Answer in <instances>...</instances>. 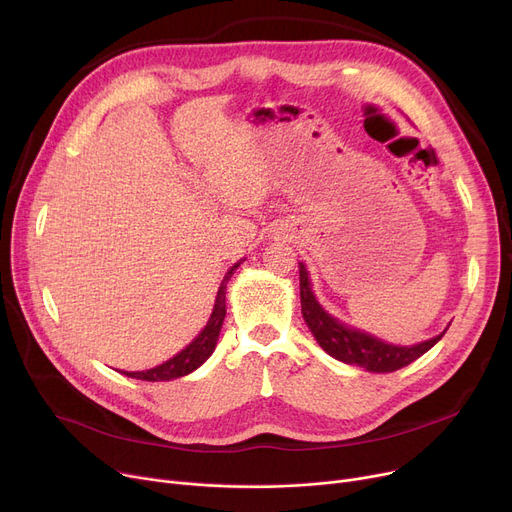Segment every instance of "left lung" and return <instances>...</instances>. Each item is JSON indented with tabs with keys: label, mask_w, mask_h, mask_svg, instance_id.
<instances>
[{
	"label": "left lung",
	"mask_w": 512,
	"mask_h": 512,
	"mask_svg": "<svg viewBox=\"0 0 512 512\" xmlns=\"http://www.w3.org/2000/svg\"><path fill=\"white\" fill-rule=\"evenodd\" d=\"M299 295H302V314L312 330L314 339L318 345L335 359L343 364L359 366L366 368L368 372H395L411 362H415L417 357H422L426 351H430L442 337H438L417 343L411 347H401V345H388L368 333H362V330L351 328L337 318L324 312V308L316 302V297L312 293V285L308 279V270L306 266L299 262Z\"/></svg>",
	"instance_id": "left-lung-1"
}]
</instances>
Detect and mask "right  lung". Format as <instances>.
Here are the masks:
<instances>
[{"instance_id":"obj_1","label":"right lung","mask_w":512,"mask_h":512,"mask_svg":"<svg viewBox=\"0 0 512 512\" xmlns=\"http://www.w3.org/2000/svg\"><path fill=\"white\" fill-rule=\"evenodd\" d=\"M239 264H242V262L233 264L227 270V275L223 277V283H221V287L217 291L213 314H210L206 326L202 328V333L186 349H182L177 355H173L171 359H167L165 364H161L157 368H150V370H144V372H124L122 370V374L130 376V378H136V380H146V382H163V380L182 378V376L194 372L196 368H200L206 362V359L213 355V351L217 347L221 326H223V320H225V289H227V281L231 279V275L235 273V268Z\"/></svg>"}]
</instances>
